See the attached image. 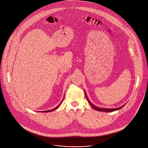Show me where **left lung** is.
<instances>
[{"mask_svg": "<svg viewBox=\"0 0 148 148\" xmlns=\"http://www.w3.org/2000/svg\"><path fill=\"white\" fill-rule=\"evenodd\" d=\"M85 97H86V98L87 99L88 103L90 104V105L92 106V107L95 109L97 111H99V112H114V111H116V110H119L121 108H122L123 106H124L125 104H124V106H121L119 108H100V107H98L97 106H95L94 104H92V103L90 101V100H89V99L87 97V95H86V92H85Z\"/></svg>", "mask_w": 148, "mask_h": 148, "instance_id": "8db88e82", "label": "left lung"}]
</instances>
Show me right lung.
Masks as SVG:
<instances>
[{
    "label": "right lung",
    "instance_id": "1",
    "mask_svg": "<svg viewBox=\"0 0 148 148\" xmlns=\"http://www.w3.org/2000/svg\"><path fill=\"white\" fill-rule=\"evenodd\" d=\"M64 99H63V100H62V102L58 105V106H57L55 108H54L53 109H51V110H46V111H42V112H44V113H46V112H52V111H53V110H56V109H58V108H59V106H60V105L61 104V103H62V101H63V100Z\"/></svg>",
    "mask_w": 148,
    "mask_h": 148
}]
</instances>
